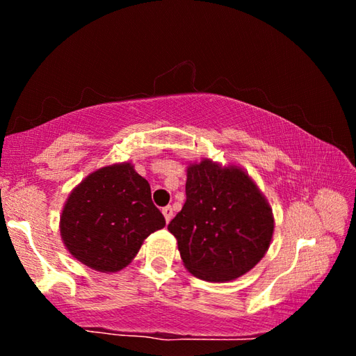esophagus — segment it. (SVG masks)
<instances>
[{
	"instance_id": "1",
	"label": "esophagus",
	"mask_w": 356,
	"mask_h": 356,
	"mask_svg": "<svg viewBox=\"0 0 356 356\" xmlns=\"http://www.w3.org/2000/svg\"><path fill=\"white\" fill-rule=\"evenodd\" d=\"M161 212H163V215H165L166 222H170L171 218H172V207L171 206H166V207L161 209Z\"/></svg>"
}]
</instances>
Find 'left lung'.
Returning <instances> with one entry per match:
<instances>
[{
    "instance_id": "obj_1",
    "label": "left lung",
    "mask_w": 356,
    "mask_h": 356,
    "mask_svg": "<svg viewBox=\"0 0 356 356\" xmlns=\"http://www.w3.org/2000/svg\"><path fill=\"white\" fill-rule=\"evenodd\" d=\"M185 193L168 231L188 272L213 282L250 272L268 250L273 215L248 174L204 160L188 166Z\"/></svg>"
}]
</instances>
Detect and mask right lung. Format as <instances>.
<instances>
[{"mask_svg": "<svg viewBox=\"0 0 356 356\" xmlns=\"http://www.w3.org/2000/svg\"><path fill=\"white\" fill-rule=\"evenodd\" d=\"M150 185L130 163L105 166L70 193L61 215V237L70 254L99 272H118L144 238L165 227Z\"/></svg>", "mask_w": 356, "mask_h": 356, "instance_id": "obj_1", "label": "right lung"}]
</instances>
